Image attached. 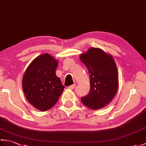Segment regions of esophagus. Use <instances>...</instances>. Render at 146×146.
Listing matches in <instances>:
<instances>
[{
	"label": "esophagus",
	"mask_w": 146,
	"mask_h": 146,
	"mask_svg": "<svg viewBox=\"0 0 146 146\" xmlns=\"http://www.w3.org/2000/svg\"><path fill=\"white\" fill-rule=\"evenodd\" d=\"M75 86H76V84H72V85L70 86L68 88H69L70 89H71V90H73V89L74 88H75Z\"/></svg>",
	"instance_id": "esophagus-1"
}]
</instances>
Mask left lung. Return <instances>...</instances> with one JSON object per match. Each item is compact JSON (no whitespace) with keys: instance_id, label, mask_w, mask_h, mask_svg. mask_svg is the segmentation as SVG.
Returning <instances> with one entry per match:
<instances>
[{"instance_id":"left-lung-1","label":"left lung","mask_w":146,"mask_h":146,"mask_svg":"<svg viewBox=\"0 0 146 146\" xmlns=\"http://www.w3.org/2000/svg\"><path fill=\"white\" fill-rule=\"evenodd\" d=\"M80 59L87 67L90 91L81 98V102L93 110L109 104L116 95L119 85L116 64L110 54L98 48H90L81 53Z\"/></svg>"}]
</instances>
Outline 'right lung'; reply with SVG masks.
Listing matches in <instances>:
<instances>
[{"label":"right lung","mask_w":146,"mask_h":146,"mask_svg":"<svg viewBox=\"0 0 146 146\" xmlns=\"http://www.w3.org/2000/svg\"><path fill=\"white\" fill-rule=\"evenodd\" d=\"M58 65L50 54H42L30 63L23 74L22 88L27 100L41 111L52 108L65 88L56 75Z\"/></svg>","instance_id":"obj_1"}]
</instances>
